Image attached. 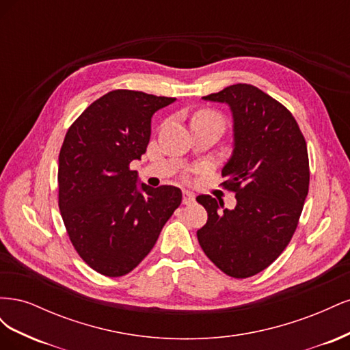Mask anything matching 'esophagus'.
<instances>
[{"label":"esophagus","instance_id":"obj_1","mask_svg":"<svg viewBox=\"0 0 350 350\" xmlns=\"http://www.w3.org/2000/svg\"><path fill=\"white\" fill-rule=\"evenodd\" d=\"M194 200H196L194 193L187 191V189H184V191H183V203H184L185 206H189V204L194 203Z\"/></svg>","mask_w":350,"mask_h":350}]
</instances>
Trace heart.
<instances>
[{
    "label": "heart",
    "instance_id": "obj_1",
    "mask_svg": "<svg viewBox=\"0 0 350 350\" xmlns=\"http://www.w3.org/2000/svg\"><path fill=\"white\" fill-rule=\"evenodd\" d=\"M200 115H203V116H215V115H211V113H200Z\"/></svg>",
    "mask_w": 350,
    "mask_h": 350
}]
</instances>
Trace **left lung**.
<instances>
[{"mask_svg": "<svg viewBox=\"0 0 350 350\" xmlns=\"http://www.w3.org/2000/svg\"><path fill=\"white\" fill-rule=\"evenodd\" d=\"M234 118V150L221 169V184L235 193V208L198 196L207 224L197 230L200 247L230 278L267 269L291 242L310 187L308 152L292 113L251 84L211 93Z\"/></svg>", "mask_w": 350, "mask_h": 350, "instance_id": "obj_1", "label": "left lung"}]
</instances>
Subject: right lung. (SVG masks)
Here are the masks:
<instances>
[{"instance_id":"right-lung-1","label":"right lung","mask_w":350,"mask_h":350,"mask_svg":"<svg viewBox=\"0 0 350 350\" xmlns=\"http://www.w3.org/2000/svg\"><path fill=\"white\" fill-rule=\"evenodd\" d=\"M175 98L112 90L70 126L58 159V206L83 261L108 278L135 269L152 251L181 189L139 184L130 163L146 153L152 116Z\"/></svg>"}]
</instances>
